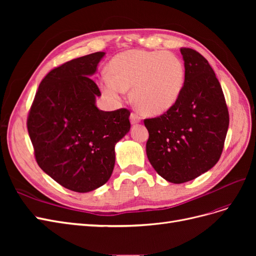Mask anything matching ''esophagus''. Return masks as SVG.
Masks as SVG:
<instances>
[{"mask_svg": "<svg viewBox=\"0 0 256 256\" xmlns=\"http://www.w3.org/2000/svg\"><path fill=\"white\" fill-rule=\"evenodd\" d=\"M130 122H131V124L140 122H141V116L138 115V113H136V112H132V113L130 114Z\"/></svg>", "mask_w": 256, "mask_h": 256, "instance_id": "obj_1", "label": "esophagus"}]
</instances>
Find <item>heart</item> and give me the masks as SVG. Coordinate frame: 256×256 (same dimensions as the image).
<instances>
[{
	"instance_id": "obj_1",
	"label": "heart",
	"mask_w": 256,
	"mask_h": 256,
	"mask_svg": "<svg viewBox=\"0 0 256 256\" xmlns=\"http://www.w3.org/2000/svg\"><path fill=\"white\" fill-rule=\"evenodd\" d=\"M184 83V65L171 52L129 50L115 56L109 74L102 76L108 96L118 99L132 88L134 102L141 112L160 115L176 104Z\"/></svg>"
}]
</instances>
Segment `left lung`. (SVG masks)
<instances>
[{"instance_id":"8db88e82","label":"left lung","mask_w":256,"mask_h":256,"mask_svg":"<svg viewBox=\"0 0 256 256\" xmlns=\"http://www.w3.org/2000/svg\"><path fill=\"white\" fill-rule=\"evenodd\" d=\"M180 53L184 83L180 98L162 115L144 120L147 158L173 184L194 180L219 161L230 124L222 88L207 60L190 48Z\"/></svg>"}]
</instances>
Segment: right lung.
<instances>
[{"label": "right lung", "mask_w": 256, "mask_h": 256, "mask_svg": "<svg viewBox=\"0 0 256 256\" xmlns=\"http://www.w3.org/2000/svg\"><path fill=\"white\" fill-rule=\"evenodd\" d=\"M104 52L72 60L42 80L26 126L37 164L74 192L92 191L113 172L114 146L130 129L125 108L104 112L95 106L102 95L90 76Z\"/></svg>", "instance_id": "right-lung-1"}]
</instances>
